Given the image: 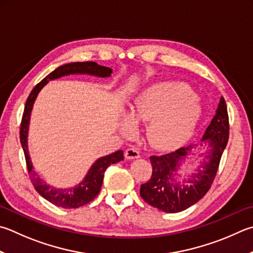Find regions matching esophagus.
Segmentation results:
<instances>
[{"label":"esophagus","instance_id":"34e87169","mask_svg":"<svg viewBox=\"0 0 253 253\" xmlns=\"http://www.w3.org/2000/svg\"><path fill=\"white\" fill-rule=\"evenodd\" d=\"M125 157L126 159H136L140 157L139 149L136 148V147H130V148H127L125 151Z\"/></svg>","mask_w":253,"mask_h":253}]
</instances>
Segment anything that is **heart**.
<instances>
[{
  "label": "heart",
  "instance_id": "b5f03b06",
  "mask_svg": "<svg viewBox=\"0 0 253 253\" xmlns=\"http://www.w3.org/2000/svg\"><path fill=\"white\" fill-rule=\"evenodd\" d=\"M200 107L189 87L181 83H159L147 87L132 100L122 123L125 136L134 134V124L149 123L148 139L158 149L180 145L194 131Z\"/></svg>",
  "mask_w": 253,
  "mask_h": 253
}]
</instances>
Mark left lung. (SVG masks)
Returning <instances> with one entry per match:
<instances>
[{"instance_id":"1","label":"left lung","mask_w":253,"mask_h":253,"mask_svg":"<svg viewBox=\"0 0 253 253\" xmlns=\"http://www.w3.org/2000/svg\"><path fill=\"white\" fill-rule=\"evenodd\" d=\"M228 139L229 116L226 100L221 97L214 117L201 139L209 148L197 172L187 180L176 181L174 179L179 163L189 155L192 145L181 147L169 154L151 156L149 159L153 173L149 180L140 187L141 198L154 208L169 213L186 210L198 203L212 185Z\"/></svg>"}]
</instances>
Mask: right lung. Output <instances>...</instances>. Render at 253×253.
<instances>
[{"instance_id":"1","label":"right lung","mask_w":253,"mask_h":253,"mask_svg":"<svg viewBox=\"0 0 253 253\" xmlns=\"http://www.w3.org/2000/svg\"><path fill=\"white\" fill-rule=\"evenodd\" d=\"M112 72V68L100 66L95 62H76L65 64V65L59 66L52 73H49L44 80L41 81L39 84L32 89L31 94L29 95V97H27L20 128V140L23 151H24L27 171H29V176L31 178L32 183H33L35 190L38 191L43 198L48 200L49 203H52L55 206L62 207V208L65 209H73L80 208V207L90 203L91 200H94L95 197L97 196L100 191L105 170H106L111 165L124 160V154L123 150H118L116 153H113L111 155L105 156V157L96 160V163L91 166L89 171L87 172L84 180L75 188H70V189H55V188L46 185V183L43 182L42 179L38 176V173L34 171L33 166H32V162L30 159L29 149H27V131H29L30 116L36 96H38L39 91L43 88V86L45 84H47V82L50 80H55L58 79V77L70 74H89L98 77H108L111 76Z\"/></svg>"}]
</instances>
